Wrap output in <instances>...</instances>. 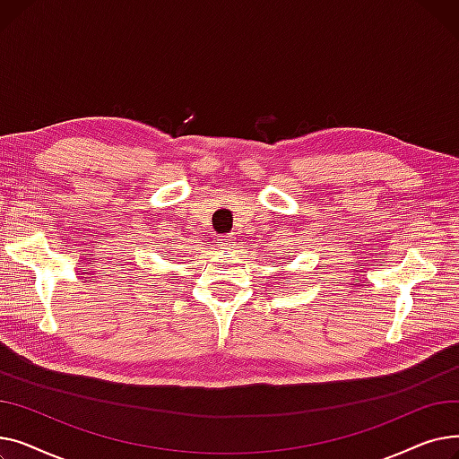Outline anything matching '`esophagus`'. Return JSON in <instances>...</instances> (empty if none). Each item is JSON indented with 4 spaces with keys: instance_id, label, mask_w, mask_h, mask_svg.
<instances>
[{
    "instance_id": "obj_1",
    "label": "esophagus",
    "mask_w": 459,
    "mask_h": 459,
    "mask_svg": "<svg viewBox=\"0 0 459 459\" xmlns=\"http://www.w3.org/2000/svg\"><path fill=\"white\" fill-rule=\"evenodd\" d=\"M234 244H236V236L234 234H225V236L220 238V246L223 249H230Z\"/></svg>"
}]
</instances>
